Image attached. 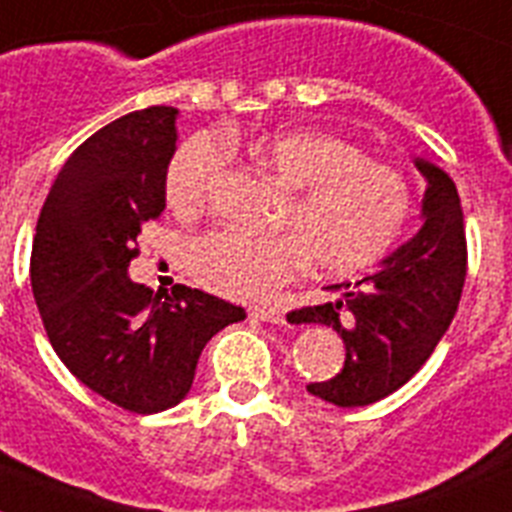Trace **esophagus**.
<instances>
[{
  "label": "esophagus",
  "mask_w": 512,
  "mask_h": 512,
  "mask_svg": "<svg viewBox=\"0 0 512 512\" xmlns=\"http://www.w3.org/2000/svg\"><path fill=\"white\" fill-rule=\"evenodd\" d=\"M249 317H255L260 322H276V325L283 322V312L278 307H252L249 309Z\"/></svg>",
  "instance_id": "1"
}]
</instances>
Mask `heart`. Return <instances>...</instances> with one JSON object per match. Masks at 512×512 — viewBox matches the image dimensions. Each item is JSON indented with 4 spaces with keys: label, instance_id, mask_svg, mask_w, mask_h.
Segmentation results:
<instances>
[{
    "label": "heart",
    "instance_id": "b5f03b06",
    "mask_svg": "<svg viewBox=\"0 0 512 512\" xmlns=\"http://www.w3.org/2000/svg\"><path fill=\"white\" fill-rule=\"evenodd\" d=\"M216 135L184 140L166 169V200L176 213H197L226 163ZM257 169L283 190L276 226L283 234L210 231L190 247L197 283L229 299H263L299 270L346 276L377 263L411 213L409 187L398 171L369 161L356 145L328 132L278 130L242 145Z\"/></svg>",
    "mask_w": 512,
    "mask_h": 512
}]
</instances>
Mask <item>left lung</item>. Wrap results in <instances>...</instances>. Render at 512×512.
<instances>
[{"label": "left lung", "mask_w": 512, "mask_h": 512, "mask_svg": "<svg viewBox=\"0 0 512 512\" xmlns=\"http://www.w3.org/2000/svg\"><path fill=\"white\" fill-rule=\"evenodd\" d=\"M427 179L422 229L380 263L372 276L336 283V302L289 312V322L328 325L346 343L336 377L307 390L322 401L354 409L382 401L422 369L461 302L466 281V229L461 197L440 166L416 158Z\"/></svg>", "instance_id": "left-lung-1"}]
</instances>
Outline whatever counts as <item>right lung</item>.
<instances>
[{
  "mask_svg": "<svg viewBox=\"0 0 512 512\" xmlns=\"http://www.w3.org/2000/svg\"><path fill=\"white\" fill-rule=\"evenodd\" d=\"M176 114L150 106L90 135L51 184L30 252V286L64 367L135 414L182 401L205 343L247 317L200 289L163 296L127 276L140 229L166 208Z\"/></svg>",
  "mask_w": 512,
  "mask_h": 512,
  "instance_id": "add662e5",
  "label": "right lung"
}]
</instances>
